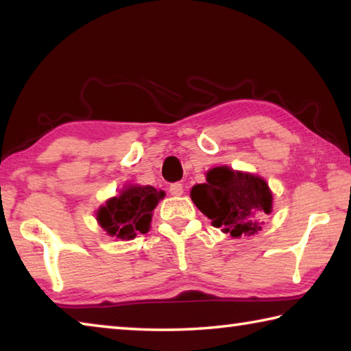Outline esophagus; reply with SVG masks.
Here are the masks:
<instances>
[{"instance_id": "1", "label": "esophagus", "mask_w": 351, "mask_h": 351, "mask_svg": "<svg viewBox=\"0 0 351 351\" xmlns=\"http://www.w3.org/2000/svg\"><path fill=\"white\" fill-rule=\"evenodd\" d=\"M169 192H170V195H173V197H181V195L184 193L182 184L181 182H173L169 187Z\"/></svg>"}]
</instances>
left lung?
Segmentation results:
<instances>
[{
    "mask_svg": "<svg viewBox=\"0 0 351 351\" xmlns=\"http://www.w3.org/2000/svg\"><path fill=\"white\" fill-rule=\"evenodd\" d=\"M206 184L192 189L195 206L212 219L213 228L232 237L255 234L260 230V218L271 212L272 195L265 180L229 167L207 171Z\"/></svg>",
    "mask_w": 351,
    "mask_h": 351,
    "instance_id": "obj_1",
    "label": "left lung"
}]
</instances>
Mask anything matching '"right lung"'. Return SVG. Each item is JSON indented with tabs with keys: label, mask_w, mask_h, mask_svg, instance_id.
<instances>
[{
	"label": "right lung",
	"mask_w": 351,
	"mask_h": 351,
	"mask_svg": "<svg viewBox=\"0 0 351 351\" xmlns=\"http://www.w3.org/2000/svg\"><path fill=\"white\" fill-rule=\"evenodd\" d=\"M162 190L152 186H132L119 197L106 201L97 212V221L111 237L130 240L136 234L148 232L152 212L164 198Z\"/></svg>",
	"instance_id": "1"
}]
</instances>
